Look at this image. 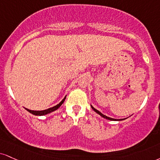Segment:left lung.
Wrapping results in <instances>:
<instances>
[{"mask_svg":"<svg viewBox=\"0 0 160 160\" xmlns=\"http://www.w3.org/2000/svg\"><path fill=\"white\" fill-rule=\"evenodd\" d=\"M91 107H92V109H93V110L95 112H97L98 114H99L100 115H101V117H103V118H106V119H108V120H110V121H122V120H124V119H115V118H109V117L107 116V115H105L102 114V113L101 112L98 111V110H97V109L94 108V107H92V105H91Z\"/></svg>","mask_w":160,"mask_h":160,"instance_id":"left-lung-1","label":"left lung"}]
</instances>
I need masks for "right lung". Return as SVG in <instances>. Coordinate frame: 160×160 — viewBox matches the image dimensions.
<instances>
[{
	"label": "right lung",
	"instance_id": "add662e5",
	"mask_svg": "<svg viewBox=\"0 0 160 160\" xmlns=\"http://www.w3.org/2000/svg\"><path fill=\"white\" fill-rule=\"evenodd\" d=\"M65 98H66V96H65V97L64 98L62 99V101L60 103H59V104H57V105H56V106H54V107H51V108H49V109H45V110H41V111H35V110H30V109H27V108H25L27 109V110H28L29 112H30V113H32V115H47V114H48V113H51V112H53V111H55V110H57V109L59 108V107H60V106L63 103V102L65 101Z\"/></svg>",
	"mask_w": 160,
	"mask_h": 160
}]
</instances>
